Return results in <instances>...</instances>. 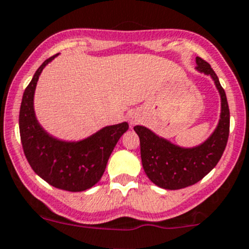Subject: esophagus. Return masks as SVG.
I'll return each instance as SVG.
<instances>
[{
  "instance_id": "obj_1",
  "label": "esophagus",
  "mask_w": 249,
  "mask_h": 249,
  "mask_svg": "<svg viewBox=\"0 0 249 249\" xmlns=\"http://www.w3.org/2000/svg\"><path fill=\"white\" fill-rule=\"evenodd\" d=\"M127 119H129L130 125H135L141 120V115L137 112H135V110H131V112H129V114H127Z\"/></svg>"
}]
</instances>
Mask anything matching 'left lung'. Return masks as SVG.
Masks as SVG:
<instances>
[{
  "instance_id": "obj_1",
  "label": "left lung",
  "mask_w": 249,
  "mask_h": 249,
  "mask_svg": "<svg viewBox=\"0 0 249 249\" xmlns=\"http://www.w3.org/2000/svg\"><path fill=\"white\" fill-rule=\"evenodd\" d=\"M196 70L210 74L222 99L219 124L211 137L194 148H182L157 136L144 126L134 127L140 137L141 159L148 178L158 187L176 190L201 180L222 158L230 130V112L227 95L208 62L196 57Z\"/></svg>"
}]
</instances>
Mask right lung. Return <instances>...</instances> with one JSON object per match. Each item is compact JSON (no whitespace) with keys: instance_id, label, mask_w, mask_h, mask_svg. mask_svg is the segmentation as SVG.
Listing matches in <instances>:
<instances>
[{"instance_id":"obj_1","label":"right lung","mask_w":249,"mask_h":249,"mask_svg":"<svg viewBox=\"0 0 249 249\" xmlns=\"http://www.w3.org/2000/svg\"><path fill=\"white\" fill-rule=\"evenodd\" d=\"M54 56L39 66L22 95L19 130L24 154L30 166L47 183L67 192H83L101 179L107 161L127 123L110 125L79 142H64L49 136L35 117L34 94L42 70Z\"/></svg>"}]
</instances>
